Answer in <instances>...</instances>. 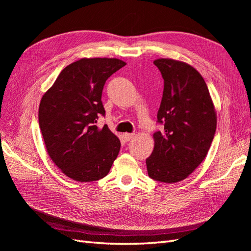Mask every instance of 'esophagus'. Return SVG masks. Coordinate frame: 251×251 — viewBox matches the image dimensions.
<instances>
[{"instance_id": "obj_1", "label": "esophagus", "mask_w": 251, "mask_h": 251, "mask_svg": "<svg viewBox=\"0 0 251 251\" xmlns=\"http://www.w3.org/2000/svg\"><path fill=\"white\" fill-rule=\"evenodd\" d=\"M123 136H124V138H125V140H126V141H130L132 138H134L135 134H131V133H125Z\"/></svg>"}]
</instances>
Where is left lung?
<instances>
[{"label":"left lung","mask_w":251,"mask_h":251,"mask_svg":"<svg viewBox=\"0 0 251 251\" xmlns=\"http://www.w3.org/2000/svg\"><path fill=\"white\" fill-rule=\"evenodd\" d=\"M155 66L164 80L158 123L162 132L153 137L147 159L149 176L164 183L186 179L206 157L217 127V113L206 82L194 67L172 58H158Z\"/></svg>","instance_id":"left-lung-1"}]
</instances>
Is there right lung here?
Returning a JSON list of instances; mask_svg holds the SVG:
<instances>
[{
	"mask_svg": "<svg viewBox=\"0 0 251 251\" xmlns=\"http://www.w3.org/2000/svg\"><path fill=\"white\" fill-rule=\"evenodd\" d=\"M126 63L118 58H80L59 73L45 93L39 124L47 153L57 168L78 182L107 176L120 150V140L108 126L98 127L104 115L102 89L113 73Z\"/></svg>",
	"mask_w": 251,
	"mask_h": 251,
	"instance_id": "1",
	"label": "right lung"
}]
</instances>
